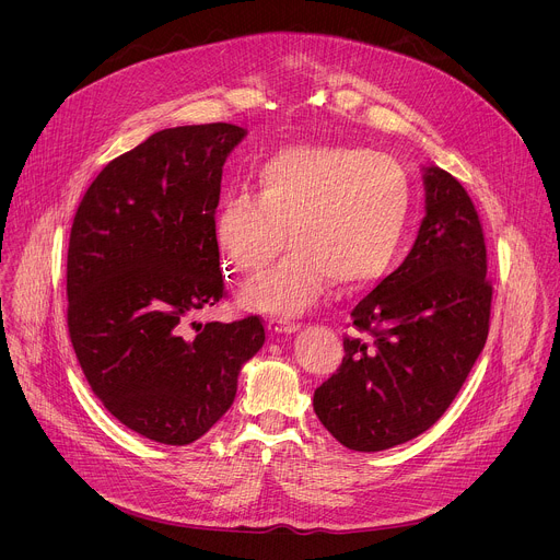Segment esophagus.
I'll return each mask as SVG.
<instances>
[{
	"label": "esophagus",
	"instance_id": "34e87169",
	"mask_svg": "<svg viewBox=\"0 0 560 560\" xmlns=\"http://www.w3.org/2000/svg\"><path fill=\"white\" fill-rule=\"evenodd\" d=\"M268 328L275 330V332H279V335H292V332H296V330L301 328V324H299V322H290V318L272 316L270 322H268Z\"/></svg>",
	"mask_w": 560,
	"mask_h": 560
}]
</instances>
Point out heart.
<instances>
[{"mask_svg": "<svg viewBox=\"0 0 560 560\" xmlns=\"http://www.w3.org/2000/svg\"><path fill=\"white\" fill-rule=\"evenodd\" d=\"M410 210L412 186L396 159L352 145H294L259 166L257 195L221 201L212 232L234 275L266 268L290 234L292 250L242 294L255 310L299 314L328 277L343 288L378 281L401 250Z\"/></svg>", "mask_w": 560, "mask_h": 560, "instance_id": "b5f03b06", "label": "heart"}]
</instances>
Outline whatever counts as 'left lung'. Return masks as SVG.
<instances>
[{"instance_id":"left-lung-1","label":"left lung","mask_w":560,"mask_h":560,"mask_svg":"<svg viewBox=\"0 0 560 560\" xmlns=\"http://www.w3.org/2000/svg\"><path fill=\"white\" fill-rule=\"evenodd\" d=\"M425 217L389 277L352 310L339 370L314 389V412L357 452L401 445L454 401L490 332L483 228L465 188L423 168Z\"/></svg>"}]
</instances>
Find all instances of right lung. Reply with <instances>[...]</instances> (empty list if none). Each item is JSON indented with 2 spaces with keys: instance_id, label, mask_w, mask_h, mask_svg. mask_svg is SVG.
<instances>
[{
  "instance_id": "1",
  "label": "right lung",
  "mask_w": 560,
  "mask_h": 560,
  "mask_svg": "<svg viewBox=\"0 0 560 560\" xmlns=\"http://www.w3.org/2000/svg\"><path fill=\"white\" fill-rule=\"evenodd\" d=\"M232 124L150 135L97 175L77 208L66 266L68 332L95 396L137 434L188 445L232 406L264 341L259 316L190 318L225 296L214 210Z\"/></svg>"
}]
</instances>
